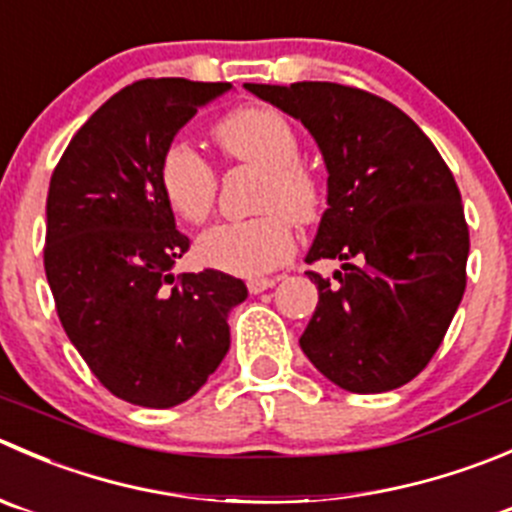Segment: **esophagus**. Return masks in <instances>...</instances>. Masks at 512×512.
<instances>
[{
	"label": "esophagus",
	"mask_w": 512,
	"mask_h": 512,
	"mask_svg": "<svg viewBox=\"0 0 512 512\" xmlns=\"http://www.w3.org/2000/svg\"><path fill=\"white\" fill-rule=\"evenodd\" d=\"M275 287V277H255V280H247V290L250 295H260V292Z\"/></svg>",
	"instance_id": "34e87169"
}]
</instances>
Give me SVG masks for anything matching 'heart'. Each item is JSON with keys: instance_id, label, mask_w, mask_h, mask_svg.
Listing matches in <instances>:
<instances>
[{"instance_id": "1", "label": "heart", "mask_w": 512, "mask_h": 512, "mask_svg": "<svg viewBox=\"0 0 512 512\" xmlns=\"http://www.w3.org/2000/svg\"><path fill=\"white\" fill-rule=\"evenodd\" d=\"M215 142L232 162L265 170L260 190L262 215L222 222L197 240V255L220 272L257 277L290 260L295 250L292 221L320 215L322 187L300 160V137L282 112L272 107H240L215 124ZM160 185L167 202L185 222L200 225L217 197V172L187 142H172L160 162Z\"/></svg>"}]
</instances>
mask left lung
<instances>
[{
	"instance_id": "left-lung-1",
	"label": "left lung",
	"mask_w": 512,
	"mask_h": 512,
	"mask_svg": "<svg viewBox=\"0 0 512 512\" xmlns=\"http://www.w3.org/2000/svg\"><path fill=\"white\" fill-rule=\"evenodd\" d=\"M305 124L327 167V210L307 262L317 307L300 337L350 393H388L425 370L465 292L470 235L453 172L388 99L335 82L245 84Z\"/></svg>"
}]
</instances>
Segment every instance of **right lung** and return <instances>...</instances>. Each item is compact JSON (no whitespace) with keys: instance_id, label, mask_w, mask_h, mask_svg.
<instances>
[{"instance_id":"obj_1","label":"right lung","mask_w":512,"mask_h":512,"mask_svg":"<svg viewBox=\"0 0 512 512\" xmlns=\"http://www.w3.org/2000/svg\"><path fill=\"white\" fill-rule=\"evenodd\" d=\"M230 82L140 79L77 130L47 195L44 272L59 322L104 388L142 408L190 400L230 350L245 282L172 275L190 240L160 185L177 132Z\"/></svg>"}]
</instances>
